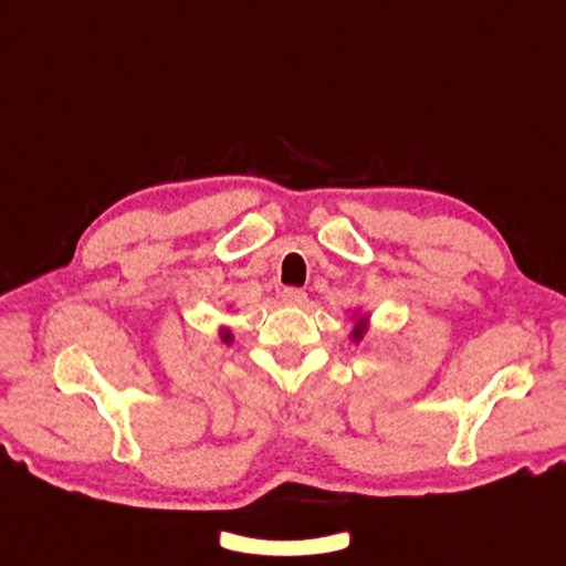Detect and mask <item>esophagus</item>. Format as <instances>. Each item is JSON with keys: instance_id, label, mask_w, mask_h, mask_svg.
I'll return each instance as SVG.
<instances>
[{"instance_id": "esophagus-1", "label": "esophagus", "mask_w": 566, "mask_h": 566, "mask_svg": "<svg viewBox=\"0 0 566 566\" xmlns=\"http://www.w3.org/2000/svg\"><path fill=\"white\" fill-rule=\"evenodd\" d=\"M282 301L286 303V306H303V303L308 301L306 292H301V289L296 286H286L282 292Z\"/></svg>"}]
</instances>
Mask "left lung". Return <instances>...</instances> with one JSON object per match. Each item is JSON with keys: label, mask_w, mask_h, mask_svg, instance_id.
<instances>
[{"label": "left lung", "mask_w": 566, "mask_h": 566, "mask_svg": "<svg viewBox=\"0 0 566 566\" xmlns=\"http://www.w3.org/2000/svg\"><path fill=\"white\" fill-rule=\"evenodd\" d=\"M368 327H370V315H368V313H360V308H356V313H354V327H352V332H349L352 342H354V344L364 342Z\"/></svg>", "instance_id": "left-lung-1"}]
</instances>
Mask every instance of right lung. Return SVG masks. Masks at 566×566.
Wrapping results in <instances>:
<instances>
[{
    "mask_svg": "<svg viewBox=\"0 0 566 566\" xmlns=\"http://www.w3.org/2000/svg\"><path fill=\"white\" fill-rule=\"evenodd\" d=\"M220 337H222V342H224V344H231V342H234V335H231V329H229V327H224V325L220 327Z\"/></svg>",
    "mask_w": 566,
    "mask_h": 566,
    "instance_id": "1",
    "label": "right lung"
}]
</instances>
